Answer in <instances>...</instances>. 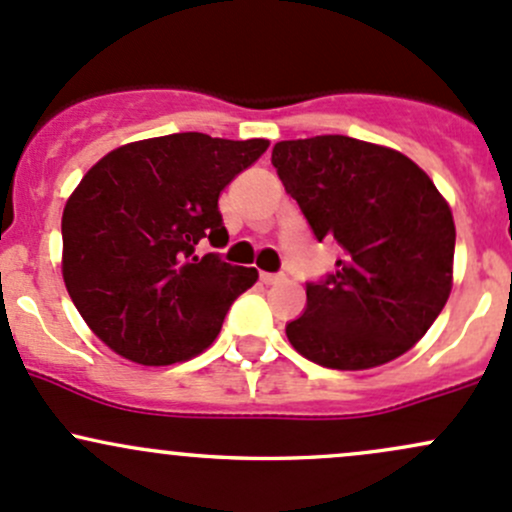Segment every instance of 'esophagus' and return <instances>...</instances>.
<instances>
[{
  "label": "esophagus",
  "mask_w": 512,
  "mask_h": 512,
  "mask_svg": "<svg viewBox=\"0 0 512 512\" xmlns=\"http://www.w3.org/2000/svg\"><path fill=\"white\" fill-rule=\"evenodd\" d=\"M260 279H262V284H277V282H282V274H272V272H260Z\"/></svg>",
  "instance_id": "34e87169"
}]
</instances>
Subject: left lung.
<instances>
[{
    "instance_id": "obj_1",
    "label": "left lung",
    "mask_w": 512,
    "mask_h": 512,
    "mask_svg": "<svg viewBox=\"0 0 512 512\" xmlns=\"http://www.w3.org/2000/svg\"><path fill=\"white\" fill-rule=\"evenodd\" d=\"M272 164L316 240L343 247L336 272L306 284L304 314L287 324L294 351L333 370L400 358L454 284L446 198L410 157L343 134L277 142Z\"/></svg>"
}]
</instances>
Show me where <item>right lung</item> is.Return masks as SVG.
Instances as JSON below:
<instances>
[{"label": "right lung", "instance_id": "right-lung-1", "mask_svg": "<svg viewBox=\"0 0 512 512\" xmlns=\"http://www.w3.org/2000/svg\"><path fill=\"white\" fill-rule=\"evenodd\" d=\"M267 139L166 134L122 144L75 186L61 220L63 282L90 331L122 358L171 365L218 338L230 304L257 282L198 240L228 238L218 196Z\"/></svg>", "mask_w": 512, "mask_h": 512}]
</instances>
